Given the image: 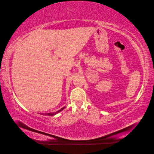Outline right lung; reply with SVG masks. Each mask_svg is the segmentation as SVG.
I'll list each match as a JSON object with an SVG mask.
<instances>
[{
	"label": "right lung",
	"mask_w": 154,
	"mask_h": 154,
	"mask_svg": "<svg viewBox=\"0 0 154 154\" xmlns=\"http://www.w3.org/2000/svg\"><path fill=\"white\" fill-rule=\"evenodd\" d=\"M63 109H64V108H63V109H62L61 110H60L59 111H58V112H57V113H58V112H60L61 110H62ZM54 114H56V113H54V114H51V113H47V114H45V116H46V115H48V116H53V115H54Z\"/></svg>",
	"instance_id": "right-lung-1"
}]
</instances>
